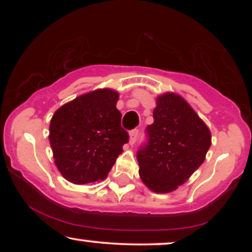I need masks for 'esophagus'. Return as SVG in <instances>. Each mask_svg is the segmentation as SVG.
Returning <instances> with one entry per match:
<instances>
[{
    "instance_id": "34e87169",
    "label": "esophagus",
    "mask_w": 252,
    "mask_h": 252,
    "mask_svg": "<svg viewBox=\"0 0 252 252\" xmlns=\"http://www.w3.org/2000/svg\"><path fill=\"white\" fill-rule=\"evenodd\" d=\"M137 135H139V130L133 129L129 132V144H134L137 139Z\"/></svg>"
}]
</instances>
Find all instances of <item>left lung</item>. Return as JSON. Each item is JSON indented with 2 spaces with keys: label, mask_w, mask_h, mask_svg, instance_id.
Returning a JSON list of instances; mask_svg holds the SVG:
<instances>
[{
  "label": "left lung",
  "mask_w": 252,
  "mask_h": 252,
  "mask_svg": "<svg viewBox=\"0 0 252 252\" xmlns=\"http://www.w3.org/2000/svg\"><path fill=\"white\" fill-rule=\"evenodd\" d=\"M147 130L149 141L137 153L141 180L157 194L174 191L205 160L211 132L189 103L172 92L157 96Z\"/></svg>",
  "instance_id": "left-lung-1"
}]
</instances>
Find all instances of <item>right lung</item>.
<instances>
[{"label":"right lung","instance_id":"obj_1","mask_svg":"<svg viewBox=\"0 0 252 252\" xmlns=\"http://www.w3.org/2000/svg\"><path fill=\"white\" fill-rule=\"evenodd\" d=\"M119 93L99 88L86 93L56 110L49 126L55 164L74 185L104 180L128 142L116 108Z\"/></svg>","mask_w":252,"mask_h":252}]
</instances>
